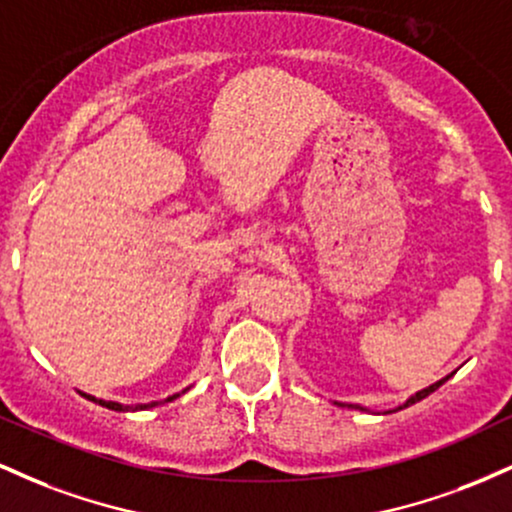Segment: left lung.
I'll return each instance as SVG.
<instances>
[{"label": "left lung", "instance_id": "8db88e82", "mask_svg": "<svg viewBox=\"0 0 512 512\" xmlns=\"http://www.w3.org/2000/svg\"><path fill=\"white\" fill-rule=\"evenodd\" d=\"M448 378H450V375H448ZM448 378L438 380V383L428 385V387H426V390L416 392V395H414V397H409V399H407V402H404V404H402V407H397V409H404V407H409V404H416V402H421V399H424V397H428V395H431V392H436V390H438V387H440V385H443V383H445V380H448ZM358 409H363V407H358ZM397 409H395V411H397Z\"/></svg>", "mask_w": 512, "mask_h": 512}]
</instances>
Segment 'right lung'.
Listing matches in <instances>:
<instances>
[{
  "mask_svg": "<svg viewBox=\"0 0 512 512\" xmlns=\"http://www.w3.org/2000/svg\"><path fill=\"white\" fill-rule=\"evenodd\" d=\"M185 392V390H182ZM86 399H91V402H98L101 404V407H108V409H113V411H139V409H149V407H156L158 402H151V404H134V407H125V404H120V402H105V399H96V397H91V395H84ZM175 397H180V395H173V397H168L166 402H173Z\"/></svg>",
  "mask_w": 512,
  "mask_h": 512,
  "instance_id": "obj_1",
  "label": "right lung"
}]
</instances>
